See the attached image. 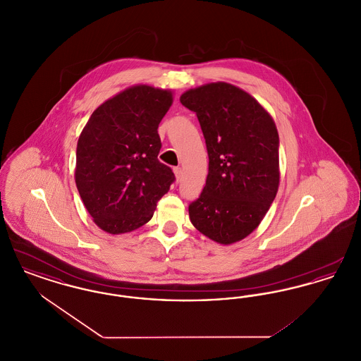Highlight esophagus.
I'll list each match as a JSON object with an SVG mask.
<instances>
[{
	"instance_id": "obj_1",
	"label": "esophagus",
	"mask_w": 361,
	"mask_h": 361,
	"mask_svg": "<svg viewBox=\"0 0 361 361\" xmlns=\"http://www.w3.org/2000/svg\"><path fill=\"white\" fill-rule=\"evenodd\" d=\"M174 176H176V181L178 183V181H181V178H183V171H181V168H174Z\"/></svg>"
}]
</instances>
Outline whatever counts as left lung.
<instances>
[{"label":"left lung","instance_id":"1","mask_svg":"<svg viewBox=\"0 0 361 361\" xmlns=\"http://www.w3.org/2000/svg\"><path fill=\"white\" fill-rule=\"evenodd\" d=\"M180 102L196 114L209 159L206 185L189 206V219L209 240L235 243L257 228L275 200V121L252 94L224 81L189 89Z\"/></svg>","mask_w":361,"mask_h":361}]
</instances>
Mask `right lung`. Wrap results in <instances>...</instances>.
<instances>
[{
  "mask_svg": "<svg viewBox=\"0 0 361 361\" xmlns=\"http://www.w3.org/2000/svg\"><path fill=\"white\" fill-rule=\"evenodd\" d=\"M173 92L130 86L99 105L77 143L74 178L86 211L103 231L119 235L147 224L174 181L158 161V126Z\"/></svg>",
  "mask_w": 361,
  "mask_h": 361,
  "instance_id": "right-lung-1",
  "label": "right lung"
}]
</instances>
